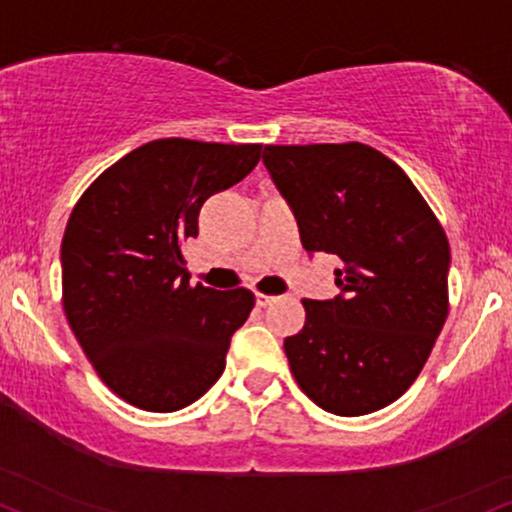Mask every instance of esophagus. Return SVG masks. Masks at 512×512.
I'll return each mask as SVG.
<instances>
[{
	"label": "esophagus",
	"instance_id": "esophagus-1",
	"mask_svg": "<svg viewBox=\"0 0 512 512\" xmlns=\"http://www.w3.org/2000/svg\"><path fill=\"white\" fill-rule=\"evenodd\" d=\"M275 301H277V296H268V294L256 292V304H258V306L266 308V306H270V304H275Z\"/></svg>",
	"mask_w": 512,
	"mask_h": 512
}]
</instances>
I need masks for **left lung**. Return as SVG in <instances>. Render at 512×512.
<instances>
[{
    "label": "left lung",
    "mask_w": 512,
    "mask_h": 512,
    "mask_svg": "<svg viewBox=\"0 0 512 512\" xmlns=\"http://www.w3.org/2000/svg\"><path fill=\"white\" fill-rule=\"evenodd\" d=\"M308 254H334V299H304L285 339L296 382L334 415L396 401L430 358L449 315V239L413 182L361 142L263 149Z\"/></svg>",
    "instance_id": "8db88e82"
}]
</instances>
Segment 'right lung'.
I'll return each instance as SVG.
<instances>
[{"label":"right lung","mask_w":512,"mask_h":512,"mask_svg":"<svg viewBox=\"0 0 512 512\" xmlns=\"http://www.w3.org/2000/svg\"><path fill=\"white\" fill-rule=\"evenodd\" d=\"M261 144H142L82 194L61 242L63 311L113 394L173 413L206 394L246 323L249 289L189 285L182 244L208 197L237 185Z\"/></svg>","instance_id":"obj_1"}]
</instances>
